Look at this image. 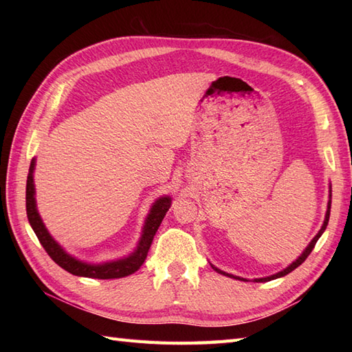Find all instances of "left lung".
Here are the masks:
<instances>
[{"label": "left lung", "mask_w": 352, "mask_h": 352, "mask_svg": "<svg viewBox=\"0 0 352 352\" xmlns=\"http://www.w3.org/2000/svg\"><path fill=\"white\" fill-rule=\"evenodd\" d=\"M330 208H331V186H330V199H328V206H327V213H325L324 223H322V227H320V230L318 231V234L311 239V242L307 245V248H305V250L302 251L301 256L298 257L295 261H292V263H290L287 267H284L283 271L276 272V274H274V275L263 276V278H254V281H256V283H265V281H271V280H275V278H280V276H284V275L290 274L292 271H294V269H296V267L300 266L301 263H304V260L310 256V252L313 251V248H315V245H316V242L319 241V237L322 236V233H324L325 228H327V226H328V219H330ZM210 265H212V263H210ZM212 267H213L214 271L218 272V274H222V275H226V276H230V278H236V280H241V281H248L246 278H242V276H237V275H233V274L223 272V271H221L219 267H216V266H213V265H212Z\"/></svg>", "instance_id": "8db88e82"}]
</instances>
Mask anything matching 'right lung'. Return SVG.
Instances as JSON below:
<instances>
[{
  "label": "right lung",
  "instance_id": "obj_1",
  "mask_svg": "<svg viewBox=\"0 0 352 352\" xmlns=\"http://www.w3.org/2000/svg\"><path fill=\"white\" fill-rule=\"evenodd\" d=\"M34 168H36V159H33L32 163H30L28 177H27V189H25L27 218L37 239H39V242L45 248V251L48 252V256L54 260L58 266L77 276L110 280V278H122V276L131 275L136 272L142 265H144L148 250L153 243V239L157 233V230H159L164 214H166V212L169 210V207L172 204V198L169 195H163L153 203L151 208H149V213L145 218V223H144V228H142L139 242L133 252H130L129 256H125L122 258L102 261V263H89V261L80 260L77 257L71 256L69 252H66L63 246L50 234L48 228L45 227V223L36 206Z\"/></svg>",
  "mask_w": 352,
  "mask_h": 352
}]
</instances>
